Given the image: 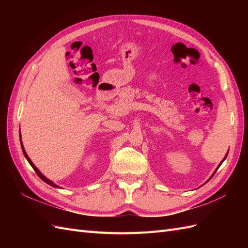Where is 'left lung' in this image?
<instances>
[{
  "label": "left lung",
  "mask_w": 248,
  "mask_h": 248,
  "mask_svg": "<svg viewBox=\"0 0 248 248\" xmlns=\"http://www.w3.org/2000/svg\"><path fill=\"white\" fill-rule=\"evenodd\" d=\"M228 154H229V151H228V153H227V154H226V156H224V157H223V159H222V160H221V162H220V163H219V164H218V167H217V169H216V170H214V172H213V174H212V176H211V177H210V178H209V180H210V179H211V178H212V177H213V176H214V174H215V172H216V170H218V168H219V167H220V166H221V163H222V162H223V161H224V160H226V158H227V156H228ZM209 180H208V181H209ZM208 181H207V182H208Z\"/></svg>",
  "instance_id": "8db88e82"
}]
</instances>
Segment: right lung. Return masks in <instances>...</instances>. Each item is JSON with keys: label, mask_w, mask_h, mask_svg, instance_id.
<instances>
[{"label": "right lung", "mask_w": 248, "mask_h": 248, "mask_svg": "<svg viewBox=\"0 0 248 248\" xmlns=\"http://www.w3.org/2000/svg\"><path fill=\"white\" fill-rule=\"evenodd\" d=\"M19 139H20V146H21V149H22V153H24V155H25V157H26V158H27V160L29 161V163H30V164H31V167H32V168L34 169V170L36 171V174L38 175V176H39V178H40L41 180H43V181L46 182V183H47L48 185H50V186H52V187H56V188H62V187H60V186H58L57 184H55V183L52 182V181H50V180H49V179H47L46 176H43V175H42V172H41V171H40L38 169L36 168V166H35V164L32 162V160L30 159V157L28 156V154H27V152H26V150H25V148H24V145H22L20 132H19Z\"/></svg>", "instance_id": "add662e5"}]
</instances>
